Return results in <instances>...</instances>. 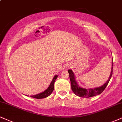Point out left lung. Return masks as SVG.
I'll return each mask as SVG.
<instances>
[{
	"instance_id": "1",
	"label": "left lung",
	"mask_w": 122,
	"mask_h": 122,
	"mask_svg": "<svg viewBox=\"0 0 122 122\" xmlns=\"http://www.w3.org/2000/svg\"><path fill=\"white\" fill-rule=\"evenodd\" d=\"M112 68H113V62L112 63V68H111V71L110 76L109 78L107 81V82L105 84L101 86V87H95L94 89H86L84 88L81 87L79 86V85L77 84V82L76 81L75 77H74V74L73 73V71L71 70H68V73L69 74V78L70 82H71V90L74 92L77 96L83 98H89L95 96L97 95L100 94L103 92V91L105 90V88L107 86L108 82H109L110 80L111 76L112 75Z\"/></svg>"
}]
</instances>
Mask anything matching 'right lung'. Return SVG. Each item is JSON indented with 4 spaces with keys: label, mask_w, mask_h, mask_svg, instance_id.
I'll return each instance as SVG.
<instances>
[{
    "label": "right lung",
    "mask_w": 122,
    "mask_h": 122,
    "mask_svg": "<svg viewBox=\"0 0 122 122\" xmlns=\"http://www.w3.org/2000/svg\"><path fill=\"white\" fill-rule=\"evenodd\" d=\"M58 76L56 75L54 77L52 81L51 82V84H50L49 86L48 87V89H46L44 92H42V93L38 94L35 95H31L30 96V97L36 98V99H42V98H45L48 97V96H49L52 93V92L54 90V85H55V80H56Z\"/></svg>",
    "instance_id": "obj_1"
}]
</instances>
